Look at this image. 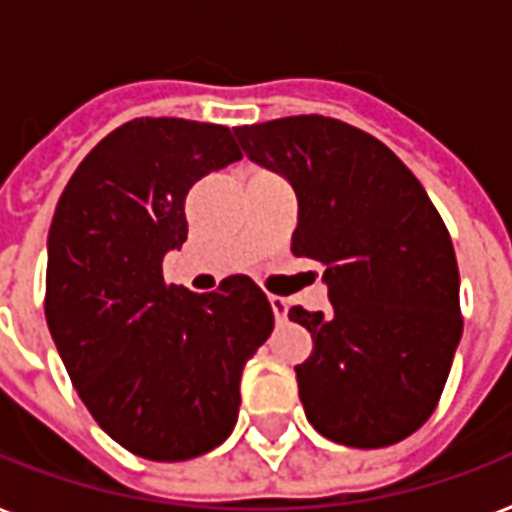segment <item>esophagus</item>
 I'll return each mask as SVG.
<instances>
[{
  "label": "esophagus",
  "mask_w": 512,
  "mask_h": 512,
  "mask_svg": "<svg viewBox=\"0 0 512 512\" xmlns=\"http://www.w3.org/2000/svg\"><path fill=\"white\" fill-rule=\"evenodd\" d=\"M268 303H271L273 316H276V321H284V319H287V303H284V297L271 295V297H268Z\"/></svg>",
  "instance_id": "1"
}]
</instances>
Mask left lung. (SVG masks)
<instances>
[{
    "label": "left lung",
    "instance_id": "8db88e82",
    "mask_svg": "<svg viewBox=\"0 0 512 512\" xmlns=\"http://www.w3.org/2000/svg\"><path fill=\"white\" fill-rule=\"evenodd\" d=\"M233 132L252 162L292 183V252L324 265L332 311H289L313 337L295 366L305 417L345 446L404 441L436 409L462 337L460 271L438 209L385 143L340 119Z\"/></svg>",
    "mask_w": 512,
    "mask_h": 512
}]
</instances>
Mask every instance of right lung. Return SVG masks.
Returning a JSON list of instances; mask_svg holds the SVG:
<instances>
[{
  "label": "right lung",
  "mask_w": 512,
  "mask_h": 512,
  "mask_svg": "<svg viewBox=\"0 0 512 512\" xmlns=\"http://www.w3.org/2000/svg\"><path fill=\"white\" fill-rule=\"evenodd\" d=\"M239 159L223 124L132 119L84 156L55 207L47 327L95 422L146 460H191L231 436L244 364L273 329L247 276L196 295L162 273L188 239L191 185Z\"/></svg>",
  "instance_id": "1"
}]
</instances>
